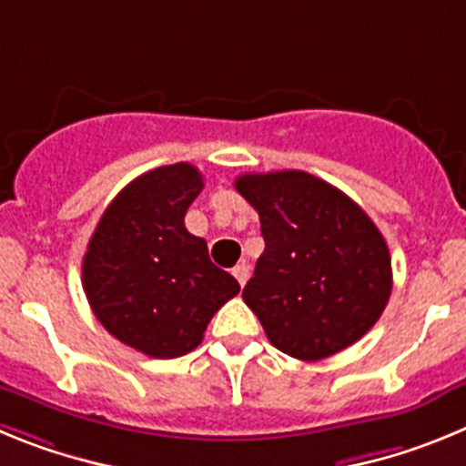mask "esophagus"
<instances>
[{"label":"esophagus","mask_w":466,"mask_h":466,"mask_svg":"<svg viewBox=\"0 0 466 466\" xmlns=\"http://www.w3.org/2000/svg\"><path fill=\"white\" fill-rule=\"evenodd\" d=\"M233 275H236V279L240 282V287H245L247 279H249V266H247L245 261L238 263L236 268H233Z\"/></svg>","instance_id":"1"}]
</instances>
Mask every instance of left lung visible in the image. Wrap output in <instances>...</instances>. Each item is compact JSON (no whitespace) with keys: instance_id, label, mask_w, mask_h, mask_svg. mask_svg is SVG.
Segmentation results:
<instances>
[{"instance_id":"1","label":"left lung","mask_w":466,"mask_h":466,"mask_svg":"<svg viewBox=\"0 0 466 466\" xmlns=\"http://www.w3.org/2000/svg\"><path fill=\"white\" fill-rule=\"evenodd\" d=\"M266 249L242 299L284 355L317 361L350 348L392 294L390 249L369 214L303 170L242 175Z\"/></svg>"}]
</instances>
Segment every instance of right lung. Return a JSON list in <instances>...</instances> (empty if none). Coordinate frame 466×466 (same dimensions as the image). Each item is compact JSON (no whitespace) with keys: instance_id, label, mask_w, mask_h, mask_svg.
I'll return each mask as SVG.
<instances>
[{"instance_id":"1","label":"right lung","mask_w":466,"mask_h":466,"mask_svg":"<svg viewBox=\"0 0 466 466\" xmlns=\"http://www.w3.org/2000/svg\"><path fill=\"white\" fill-rule=\"evenodd\" d=\"M203 191L191 163L144 172L109 203L84 254V291L102 327L156 360L200 345L214 312L240 291L184 226Z\"/></svg>"}]
</instances>
